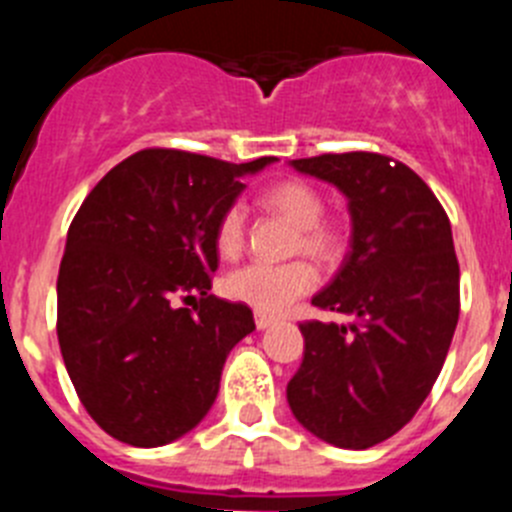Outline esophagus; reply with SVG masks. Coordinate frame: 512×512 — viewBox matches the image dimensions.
<instances>
[{
  "instance_id": "34e87169",
  "label": "esophagus",
  "mask_w": 512,
  "mask_h": 512,
  "mask_svg": "<svg viewBox=\"0 0 512 512\" xmlns=\"http://www.w3.org/2000/svg\"><path fill=\"white\" fill-rule=\"evenodd\" d=\"M274 323H277V320L271 318V315H264V312H256V328H259V330L269 328V325H274Z\"/></svg>"
}]
</instances>
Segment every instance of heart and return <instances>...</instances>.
Wrapping results in <instances>:
<instances>
[{"label": "heart", "instance_id": "b5f03b06", "mask_svg": "<svg viewBox=\"0 0 512 512\" xmlns=\"http://www.w3.org/2000/svg\"><path fill=\"white\" fill-rule=\"evenodd\" d=\"M261 205L284 217L297 228L292 253H305L318 264H333L343 253V230L323 220V194L300 179H282L261 192ZM215 246L225 259H235L246 248V212L241 205H228L217 217ZM318 284V271L310 261L297 259L289 264H248L225 277V295L253 307L264 315H277Z\"/></svg>", "mask_w": 512, "mask_h": 512}]
</instances>
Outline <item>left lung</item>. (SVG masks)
<instances>
[{
	"label": "left lung",
	"mask_w": 512,
	"mask_h": 512,
	"mask_svg": "<svg viewBox=\"0 0 512 512\" xmlns=\"http://www.w3.org/2000/svg\"><path fill=\"white\" fill-rule=\"evenodd\" d=\"M297 171L341 189L351 251L312 297L351 323L300 325L305 356L287 384L295 418L338 449H369L410 423L449 354L459 320L451 223L431 187L382 153L297 158Z\"/></svg>",
	"instance_id": "1"
}]
</instances>
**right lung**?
Listing matches in <instances>:
<instances>
[{"label": "right lung", "instance_id": "obj_1", "mask_svg": "<svg viewBox=\"0 0 512 512\" xmlns=\"http://www.w3.org/2000/svg\"><path fill=\"white\" fill-rule=\"evenodd\" d=\"M274 156L248 164L143 148L110 169L71 220L58 269V346L104 433L153 449L207 415L251 307L210 295L215 225ZM179 301L193 302L182 308Z\"/></svg>", "mask_w": 512, "mask_h": 512}]
</instances>
